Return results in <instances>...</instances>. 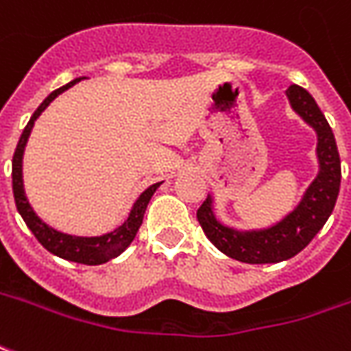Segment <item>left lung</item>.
<instances>
[{"mask_svg":"<svg viewBox=\"0 0 351 351\" xmlns=\"http://www.w3.org/2000/svg\"><path fill=\"white\" fill-rule=\"evenodd\" d=\"M287 97L296 114L317 133L319 175L306 190L298 207L276 226L256 232H237L220 224L213 215L210 197L197 209V220L210 243L230 258L247 264H276L298 254L325 226L340 190V156L335 134L323 112L312 95L298 85H291L287 89Z\"/></svg>","mask_w":351,"mask_h":351,"instance_id":"obj_1","label":"left lung"}]
</instances>
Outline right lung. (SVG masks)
<instances>
[{
    "label": "right lung",
    "instance_id": "1",
    "mask_svg": "<svg viewBox=\"0 0 351 351\" xmlns=\"http://www.w3.org/2000/svg\"><path fill=\"white\" fill-rule=\"evenodd\" d=\"M80 82V80H73L64 87L53 90L49 95L47 99L43 100L39 108L34 112V116L30 117L28 125L24 127V131L21 134V141L16 144V150H14L13 156V193H14V203H16V209L21 213V217L24 218L26 226L30 228L32 234L36 235L39 243L43 245L49 252H53L60 258H66V261L80 262V264H87V266H97V264H104V262L116 258L119 252H123L131 241L134 239V235L138 232V228L142 224V218H144V213H146V207L150 203L152 195L159 188V184H152L148 190H144L141 193V197L134 203L133 210L129 218L125 220L121 226L110 232V234L99 235V237H77V235H68L62 234V232H56L53 228H49L41 218H38V215L32 210L30 203L24 195V186H22V154H24V146H26V141L30 136L32 127H34V121L38 119L39 114L45 110V108L53 102V100L64 93L66 89H70L72 85Z\"/></svg>",
    "mask_w": 351,
    "mask_h": 351
}]
</instances>
